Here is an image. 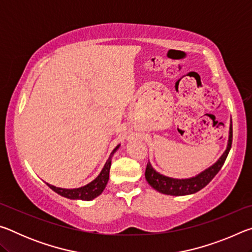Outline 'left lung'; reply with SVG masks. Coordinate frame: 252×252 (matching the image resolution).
<instances>
[{
    "instance_id": "1",
    "label": "left lung",
    "mask_w": 252,
    "mask_h": 252,
    "mask_svg": "<svg viewBox=\"0 0 252 252\" xmlns=\"http://www.w3.org/2000/svg\"><path fill=\"white\" fill-rule=\"evenodd\" d=\"M232 143V122H230L229 127V138H228V144L227 149L221 155V157L217 160L215 163L210 167L203 170L202 172L198 173L197 176L186 178V179H177L163 176V174L156 171L150 163L148 162L147 169H146V179L149 185H150L153 189L159 191V192L168 195H188L198 192L201 189H203L209 182H210L216 174L220 171L222 168L225 159H227L228 153L231 149Z\"/></svg>"
}]
</instances>
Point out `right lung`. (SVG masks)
Listing matches in <instances>:
<instances>
[{
  "instance_id": "right-lung-1",
  "label": "right lung",
  "mask_w": 252,
  "mask_h": 252,
  "mask_svg": "<svg viewBox=\"0 0 252 252\" xmlns=\"http://www.w3.org/2000/svg\"><path fill=\"white\" fill-rule=\"evenodd\" d=\"M120 144L114 148V150L111 152L109 159L106 160L103 169L101 170L99 176H97L94 180L91 181L88 185H85L81 188H74V189H64V188H59L50 185V183H46L51 189H52L54 192L58 194L62 195V197L71 199V200H83V201H90L96 198L97 195H100L103 190L105 189L106 183L109 181V173H110V168H111V160H112V156L114 155Z\"/></svg>"
}]
</instances>
